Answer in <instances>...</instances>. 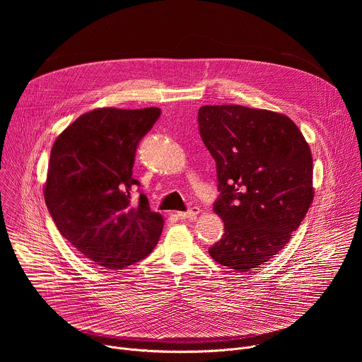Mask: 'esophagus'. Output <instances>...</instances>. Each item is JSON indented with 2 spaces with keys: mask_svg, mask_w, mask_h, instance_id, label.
Here are the masks:
<instances>
[{
  "mask_svg": "<svg viewBox=\"0 0 362 362\" xmlns=\"http://www.w3.org/2000/svg\"><path fill=\"white\" fill-rule=\"evenodd\" d=\"M200 214L199 208H192L187 212H177V216L180 219H187V221H194L197 218V215Z\"/></svg>",
  "mask_w": 362,
  "mask_h": 362,
  "instance_id": "34e87169",
  "label": "esophagus"
}]
</instances>
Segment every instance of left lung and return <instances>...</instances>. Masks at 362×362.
I'll use <instances>...</instances> for the list:
<instances>
[{"instance_id":"1","label":"left lung","mask_w":362,"mask_h":362,"mask_svg":"<svg viewBox=\"0 0 362 362\" xmlns=\"http://www.w3.org/2000/svg\"><path fill=\"white\" fill-rule=\"evenodd\" d=\"M197 122L216 162L214 211L225 223L209 255L229 269L250 271L289 242L311 206V150L288 116L269 110L203 106Z\"/></svg>"}]
</instances>
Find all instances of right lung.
<instances>
[{
	"label": "right lung",
	"mask_w": 362,
	"mask_h": 362,
	"mask_svg": "<svg viewBox=\"0 0 362 362\" xmlns=\"http://www.w3.org/2000/svg\"><path fill=\"white\" fill-rule=\"evenodd\" d=\"M160 109L103 107L81 115L54 141L44 199L60 233L90 261L122 269L146 257L163 230L146 194L132 192L136 148Z\"/></svg>",
	"instance_id": "1"
}]
</instances>
